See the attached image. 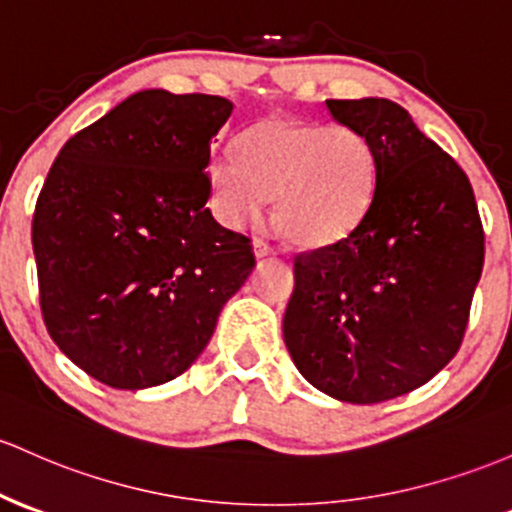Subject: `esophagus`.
Segmentation results:
<instances>
[{"label": "esophagus", "instance_id": "1", "mask_svg": "<svg viewBox=\"0 0 512 512\" xmlns=\"http://www.w3.org/2000/svg\"><path fill=\"white\" fill-rule=\"evenodd\" d=\"M252 252H255L257 260H262V257H272V255H277V250H274L272 245H267L265 240H260V238L252 240Z\"/></svg>", "mask_w": 512, "mask_h": 512}]
</instances>
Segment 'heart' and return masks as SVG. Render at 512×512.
Listing matches in <instances>:
<instances>
[{
	"mask_svg": "<svg viewBox=\"0 0 512 512\" xmlns=\"http://www.w3.org/2000/svg\"><path fill=\"white\" fill-rule=\"evenodd\" d=\"M211 206L221 223L260 221L274 196V223L291 245H338L367 216L376 184L372 143L347 123L267 116L238 140V155L209 167Z\"/></svg>",
	"mask_w": 512,
	"mask_h": 512,
	"instance_id": "b5f03b06",
	"label": "heart"
}]
</instances>
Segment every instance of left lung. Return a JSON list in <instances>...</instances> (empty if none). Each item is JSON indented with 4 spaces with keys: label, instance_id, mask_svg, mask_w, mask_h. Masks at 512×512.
I'll return each mask as SVG.
<instances>
[{
    "label": "left lung",
    "instance_id": "obj_1",
    "mask_svg": "<svg viewBox=\"0 0 512 512\" xmlns=\"http://www.w3.org/2000/svg\"><path fill=\"white\" fill-rule=\"evenodd\" d=\"M325 104L372 143L374 196L342 243L294 260L284 342L308 384L367 406L418 389L457 355L484 228L469 177L403 106Z\"/></svg>",
    "mask_w": 512,
    "mask_h": 512
}]
</instances>
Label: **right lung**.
Returning <instances> with one entry per match:
<instances>
[{
	"label": "right lung",
	"instance_id": "1",
	"mask_svg": "<svg viewBox=\"0 0 512 512\" xmlns=\"http://www.w3.org/2000/svg\"><path fill=\"white\" fill-rule=\"evenodd\" d=\"M233 104L143 89L63 145L33 213L46 328L82 372L150 389L187 372L255 267L206 209Z\"/></svg>",
	"mask_w": 512,
	"mask_h": 512
}]
</instances>
